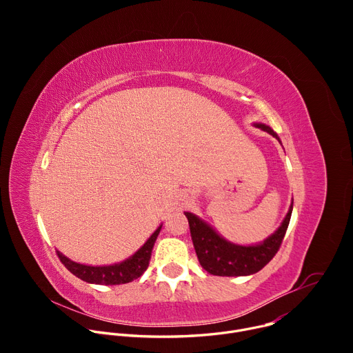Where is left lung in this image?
Wrapping results in <instances>:
<instances>
[{
    "mask_svg": "<svg viewBox=\"0 0 353 353\" xmlns=\"http://www.w3.org/2000/svg\"><path fill=\"white\" fill-rule=\"evenodd\" d=\"M272 137L278 135L264 124H256ZM279 139V138H278ZM293 203L279 229L257 245H236L222 239L212 228L195 215L185 212L198 261L207 272L218 276H244L263 270L278 253L289 226Z\"/></svg>",
    "mask_w": 353,
    "mask_h": 353,
    "instance_id": "left-lung-1",
    "label": "left lung"
}]
</instances>
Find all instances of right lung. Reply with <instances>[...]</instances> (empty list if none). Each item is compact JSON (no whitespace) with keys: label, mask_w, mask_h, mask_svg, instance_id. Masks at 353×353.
I'll list each match as a JSON object with an SVG mask.
<instances>
[{"label":"right lung","mask_w":353,"mask_h":353,"mask_svg":"<svg viewBox=\"0 0 353 353\" xmlns=\"http://www.w3.org/2000/svg\"><path fill=\"white\" fill-rule=\"evenodd\" d=\"M162 226L157 229V232L148 239V241L137 251V253L125 260L124 263L109 265V267H90V265H82L74 261H70L67 257H64L61 253L57 251V256L60 261L64 264V267L78 276L79 279L89 282V283H97V285H120V283H128L134 279L139 278L148 268L150 256H152V248L158 239V234L161 232Z\"/></svg>","instance_id":"right-lung-1"}]
</instances>
